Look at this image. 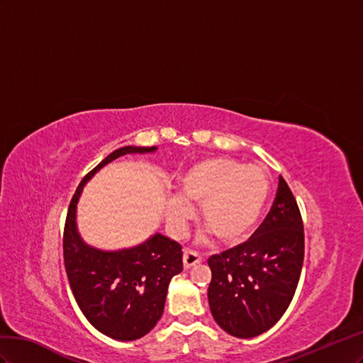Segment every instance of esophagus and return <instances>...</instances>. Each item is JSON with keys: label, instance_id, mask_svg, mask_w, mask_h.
<instances>
[{"label": "esophagus", "instance_id": "esophagus-1", "mask_svg": "<svg viewBox=\"0 0 363 363\" xmlns=\"http://www.w3.org/2000/svg\"><path fill=\"white\" fill-rule=\"evenodd\" d=\"M182 260H184V267H185V269H190V267H193L194 264L201 263V262H202V257H201L199 252L191 251V250H185V251H184Z\"/></svg>", "mask_w": 363, "mask_h": 363}]
</instances>
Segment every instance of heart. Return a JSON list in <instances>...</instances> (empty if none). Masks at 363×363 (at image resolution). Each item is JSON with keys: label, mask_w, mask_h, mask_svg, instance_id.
<instances>
[{"label": "heart", "mask_w": 363, "mask_h": 363, "mask_svg": "<svg viewBox=\"0 0 363 363\" xmlns=\"http://www.w3.org/2000/svg\"><path fill=\"white\" fill-rule=\"evenodd\" d=\"M181 196L172 199L167 217L182 228L193 216L190 202L201 203L202 220L223 243L245 240L252 233L271 193L267 172L260 165L230 158L196 162L179 179Z\"/></svg>", "instance_id": "b5f03b06"}]
</instances>
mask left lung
<instances>
[{
    "label": "left lung",
    "instance_id": "left-lung-1",
    "mask_svg": "<svg viewBox=\"0 0 363 363\" xmlns=\"http://www.w3.org/2000/svg\"><path fill=\"white\" fill-rule=\"evenodd\" d=\"M303 262L301 213L279 176L272 208L251 239L208 258V303L216 323L240 339L274 327L292 301Z\"/></svg>",
    "mask_w": 363,
    "mask_h": 363
}]
</instances>
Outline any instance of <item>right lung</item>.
Segmentation results:
<instances>
[{"mask_svg": "<svg viewBox=\"0 0 363 363\" xmlns=\"http://www.w3.org/2000/svg\"><path fill=\"white\" fill-rule=\"evenodd\" d=\"M157 149L124 146L109 153L82 179L67 213L64 262L72 295L100 333L123 342L146 336L161 319L172 278L182 272V247L160 233L117 251L89 246L77 230V203L85 184L106 164Z\"/></svg>", "mask_w": 363, "mask_h": 363, "instance_id": "1", "label": "right lung"}]
</instances>
